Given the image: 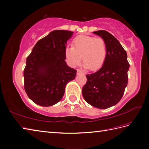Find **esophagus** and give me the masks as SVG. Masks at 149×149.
Masks as SVG:
<instances>
[{
  "label": "esophagus",
  "instance_id": "esophagus-1",
  "mask_svg": "<svg viewBox=\"0 0 149 149\" xmlns=\"http://www.w3.org/2000/svg\"><path fill=\"white\" fill-rule=\"evenodd\" d=\"M83 72H82L81 70H79V69H77V74H83Z\"/></svg>",
  "mask_w": 149,
  "mask_h": 149
}]
</instances>
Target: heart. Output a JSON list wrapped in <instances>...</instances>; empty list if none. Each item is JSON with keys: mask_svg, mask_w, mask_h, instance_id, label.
<instances>
[{"mask_svg": "<svg viewBox=\"0 0 149 149\" xmlns=\"http://www.w3.org/2000/svg\"><path fill=\"white\" fill-rule=\"evenodd\" d=\"M107 56L106 43L100 37L79 36L73 40L72 47L66 49V56L72 66H77L81 60L85 68L90 70L100 68Z\"/></svg>", "mask_w": 149, "mask_h": 149, "instance_id": "b5f03b06", "label": "heart"}]
</instances>
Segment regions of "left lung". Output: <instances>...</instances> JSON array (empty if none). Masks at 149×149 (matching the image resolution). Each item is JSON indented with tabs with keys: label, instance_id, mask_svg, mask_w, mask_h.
I'll return each mask as SVG.
<instances>
[{
	"label": "left lung",
	"instance_id": "left-lung-1",
	"mask_svg": "<svg viewBox=\"0 0 149 149\" xmlns=\"http://www.w3.org/2000/svg\"><path fill=\"white\" fill-rule=\"evenodd\" d=\"M106 43L107 56L102 67L86 75L82 90L84 100L99 109H107L121 100L127 85L129 63L127 52L115 37L106 31L93 32Z\"/></svg>",
	"mask_w": 149,
	"mask_h": 149
}]
</instances>
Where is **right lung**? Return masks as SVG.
<instances>
[{"mask_svg":"<svg viewBox=\"0 0 149 149\" xmlns=\"http://www.w3.org/2000/svg\"><path fill=\"white\" fill-rule=\"evenodd\" d=\"M73 32L55 30L34 45L24 70V89L38 105L48 107L59 102L66 85L77 70L66 65V45Z\"/></svg>","mask_w":149,"mask_h":149,"instance_id":"obj_1","label":"right lung"}]
</instances>
